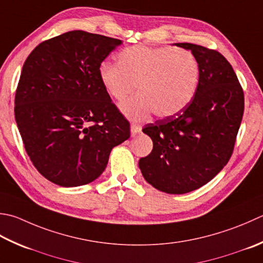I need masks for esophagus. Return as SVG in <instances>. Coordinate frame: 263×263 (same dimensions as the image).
<instances>
[{"label": "esophagus", "mask_w": 263, "mask_h": 263, "mask_svg": "<svg viewBox=\"0 0 263 263\" xmlns=\"http://www.w3.org/2000/svg\"><path fill=\"white\" fill-rule=\"evenodd\" d=\"M141 131V127L137 124H131V136L136 137Z\"/></svg>", "instance_id": "esophagus-1"}]
</instances>
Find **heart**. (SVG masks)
<instances>
[{"label": "heart", "instance_id": "1", "mask_svg": "<svg viewBox=\"0 0 263 263\" xmlns=\"http://www.w3.org/2000/svg\"><path fill=\"white\" fill-rule=\"evenodd\" d=\"M102 86L132 120H142L154 111L157 117L177 115L193 100L199 81V65L192 51L173 46L138 44L122 50L116 64L99 68Z\"/></svg>", "mask_w": 263, "mask_h": 263}]
</instances>
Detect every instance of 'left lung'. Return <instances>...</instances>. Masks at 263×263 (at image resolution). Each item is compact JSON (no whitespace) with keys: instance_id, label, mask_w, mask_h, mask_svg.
Returning <instances> with one entry per match:
<instances>
[{"instance_id":"left-lung-1","label":"left lung","mask_w":263,"mask_h":263,"mask_svg":"<svg viewBox=\"0 0 263 263\" xmlns=\"http://www.w3.org/2000/svg\"><path fill=\"white\" fill-rule=\"evenodd\" d=\"M199 65L197 91L177 115L142 128L154 147L139 167L148 183L166 194H186L204 186L231 157L244 112V92L233 67L218 51L192 43Z\"/></svg>"}]
</instances>
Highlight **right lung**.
I'll use <instances>...</instances> for the list:
<instances>
[{
	"instance_id": "add662e5",
	"label": "right lung",
	"mask_w": 263,
	"mask_h": 263,
	"mask_svg": "<svg viewBox=\"0 0 263 263\" xmlns=\"http://www.w3.org/2000/svg\"><path fill=\"white\" fill-rule=\"evenodd\" d=\"M121 40L71 30L27 57L14 98V118L37 171L61 187L90 183L111 149L130 138V123L102 86L99 68Z\"/></svg>"
}]
</instances>
